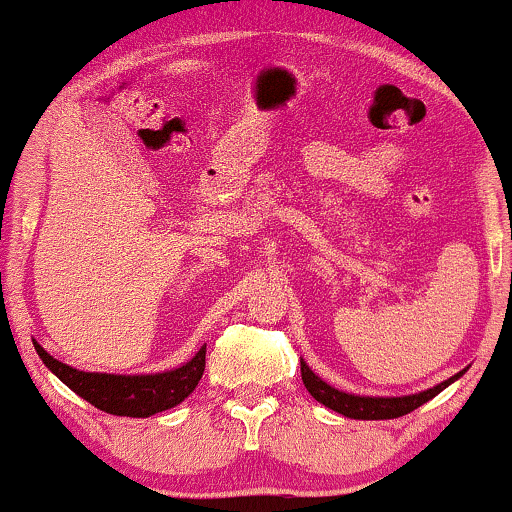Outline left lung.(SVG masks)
<instances>
[{"instance_id":"left-lung-1","label":"left lung","mask_w":512,"mask_h":512,"mask_svg":"<svg viewBox=\"0 0 512 512\" xmlns=\"http://www.w3.org/2000/svg\"><path fill=\"white\" fill-rule=\"evenodd\" d=\"M300 371H302V383L307 387L309 394L316 401H321L323 406H328V409L342 413V416L347 418H359V420H387V418H399V416H406V413L416 411L418 406H423L425 401H430L435 394H439L444 390V387H449L454 383L456 378H461V373H456L454 378L444 380V383H439L432 387V390H425L420 394H409V397H354V394H347V392H340L335 390V387L326 385L319 375L309 371V366L300 361Z\"/></svg>"}]
</instances>
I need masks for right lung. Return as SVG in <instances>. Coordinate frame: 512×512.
<instances>
[{
    "mask_svg": "<svg viewBox=\"0 0 512 512\" xmlns=\"http://www.w3.org/2000/svg\"><path fill=\"white\" fill-rule=\"evenodd\" d=\"M35 349L49 371L56 373L58 380H63L70 390L87 399L96 409L113 413V416L148 418L153 413L172 409L196 390L205 371V347H200V352L189 364L155 375L84 373L49 357L37 342Z\"/></svg>",
    "mask_w": 512,
    "mask_h": 512,
    "instance_id": "right-lung-1",
    "label": "right lung"
}]
</instances>
